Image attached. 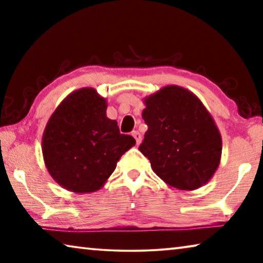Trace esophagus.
<instances>
[{
  "instance_id": "obj_1",
  "label": "esophagus",
  "mask_w": 263,
  "mask_h": 263,
  "mask_svg": "<svg viewBox=\"0 0 263 263\" xmlns=\"http://www.w3.org/2000/svg\"><path fill=\"white\" fill-rule=\"evenodd\" d=\"M132 136L135 137V139H136V141H137V144H140L141 142V140H142V137H141V135L138 131H133L132 132Z\"/></svg>"
}]
</instances>
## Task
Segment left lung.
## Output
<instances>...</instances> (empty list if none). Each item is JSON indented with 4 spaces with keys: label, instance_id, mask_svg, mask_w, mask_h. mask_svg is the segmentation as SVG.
<instances>
[{
    "label": "left lung",
    "instance_id": "left-lung-1",
    "mask_svg": "<svg viewBox=\"0 0 263 263\" xmlns=\"http://www.w3.org/2000/svg\"><path fill=\"white\" fill-rule=\"evenodd\" d=\"M147 124L140 152L167 184L195 190L217 171L221 136L201 100L188 89L167 86L144 99Z\"/></svg>",
    "mask_w": 263,
    "mask_h": 263
}]
</instances>
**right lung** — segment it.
<instances>
[{
	"mask_svg": "<svg viewBox=\"0 0 263 263\" xmlns=\"http://www.w3.org/2000/svg\"><path fill=\"white\" fill-rule=\"evenodd\" d=\"M106 101L94 88H81L61 102L43 135V157L51 176L73 193L104 185L122 155L136 144L106 117Z\"/></svg>",
	"mask_w": 263,
	"mask_h": 263,
	"instance_id": "obj_1",
	"label": "right lung"
}]
</instances>
